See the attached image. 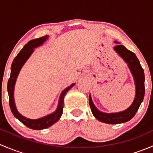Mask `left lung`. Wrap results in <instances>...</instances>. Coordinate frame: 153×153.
I'll use <instances>...</instances> for the list:
<instances>
[{
    "label": "left lung",
    "instance_id": "8db88e82",
    "mask_svg": "<svg viewBox=\"0 0 153 153\" xmlns=\"http://www.w3.org/2000/svg\"><path fill=\"white\" fill-rule=\"evenodd\" d=\"M115 43L118 44V41H115ZM114 50L127 64L132 73L135 86V96L132 104L125 110L118 112L106 113L98 110L92 101L91 95H89V106L95 118L101 122L110 124H121L132 119L142 103L145 92L144 72L136 55L123 45L115 46Z\"/></svg>",
    "mask_w": 153,
    "mask_h": 153
}]
</instances>
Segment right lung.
Listing matches in <instances>:
<instances>
[{"label": "right lung", "mask_w": 153, "mask_h": 153, "mask_svg": "<svg viewBox=\"0 0 153 153\" xmlns=\"http://www.w3.org/2000/svg\"><path fill=\"white\" fill-rule=\"evenodd\" d=\"M48 38H49L48 35H45V36L41 37V38L32 40V41H29L23 47V49L20 51L18 55L13 60V62H12V66H11L10 78L8 81V84H7V91H8L9 98H10V109L14 116L18 118L21 122H22L27 127L32 129H38V130L49 127V126L53 125L60 119L63 113L64 96L67 93L68 91L75 84H71L70 86H69L62 91L61 95H60L59 100H58V106H57V109H55V112H52V113L49 114L46 116L38 118V119H30V118H26L24 115H21L17 109L15 102V98H14V90H15V86L17 78L19 75L21 68L27 62V61L29 59L31 55L33 53L34 49L43 45L44 43L48 39Z\"/></svg>", "instance_id": "1"}]
</instances>
